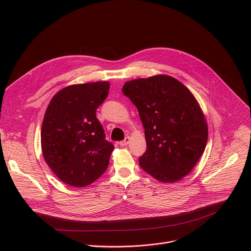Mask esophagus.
<instances>
[{
  "mask_svg": "<svg viewBox=\"0 0 251 251\" xmlns=\"http://www.w3.org/2000/svg\"><path fill=\"white\" fill-rule=\"evenodd\" d=\"M130 140H131L130 137H126L123 141H120V142H119V145H120V146H126V145H128Z\"/></svg>",
  "mask_w": 251,
  "mask_h": 251,
  "instance_id": "esophagus-1",
  "label": "esophagus"
}]
</instances>
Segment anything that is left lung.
Wrapping results in <instances>:
<instances>
[{
  "label": "left lung",
  "instance_id": "obj_1",
  "mask_svg": "<svg viewBox=\"0 0 251 251\" xmlns=\"http://www.w3.org/2000/svg\"><path fill=\"white\" fill-rule=\"evenodd\" d=\"M122 90L145 129L147 150L139 158L141 168L159 182L181 181L207 142V123L198 100L182 82L165 75L127 81Z\"/></svg>",
  "mask_w": 251,
  "mask_h": 251
}]
</instances>
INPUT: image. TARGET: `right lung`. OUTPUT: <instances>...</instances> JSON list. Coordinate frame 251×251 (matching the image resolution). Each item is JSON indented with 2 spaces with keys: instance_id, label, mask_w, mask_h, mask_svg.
<instances>
[{
  "instance_id": "1",
  "label": "right lung",
  "mask_w": 251,
  "mask_h": 251,
  "mask_svg": "<svg viewBox=\"0 0 251 251\" xmlns=\"http://www.w3.org/2000/svg\"><path fill=\"white\" fill-rule=\"evenodd\" d=\"M109 88L108 81L68 85L48 106L41 132L43 155L66 185L86 187L108 167L114 146L105 140L96 109Z\"/></svg>"
}]
</instances>
